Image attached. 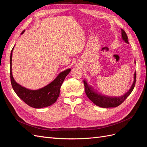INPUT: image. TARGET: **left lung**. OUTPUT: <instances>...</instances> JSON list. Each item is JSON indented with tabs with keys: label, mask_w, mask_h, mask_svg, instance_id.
<instances>
[{
	"label": "left lung",
	"mask_w": 147,
	"mask_h": 147,
	"mask_svg": "<svg viewBox=\"0 0 147 147\" xmlns=\"http://www.w3.org/2000/svg\"><path fill=\"white\" fill-rule=\"evenodd\" d=\"M121 35L122 38L126 43H129L127 40V34L123 29H121ZM136 81V73L134 74V80L131 89L127 92L123 96L119 97H107L104 96H101L100 94H97L94 91L92 90V88L88 85L87 83L84 80V90L87 97L90 99L93 103L95 104L96 105L99 106L100 107L103 108H111V107H116L120 104H121L125 100L127 97L130 95L132 90H134Z\"/></svg>",
	"instance_id": "8db88e82"
}]
</instances>
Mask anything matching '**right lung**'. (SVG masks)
<instances>
[{
	"label": "right lung",
	"instance_id": "add662e5",
	"mask_svg": "<svg viewBox=\"0 0 147 147\" xmlns=\"http://www.w3.org/2000/svg\"><path fill=\"white\" fill-rule=\"evenodd\" d=\"M24 32L23 30L21 34ZM12 51L10 54V80L11 86L17 96L29 106L35 109H40L53 104L59 96L60 88L70 69L59 74L55 80L47 86L38 90H30L18 84L13 77L11 72Z\"/></svg>",
	"mask_w": 147,
	"mask_h": 147
}]
</instances>
